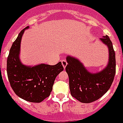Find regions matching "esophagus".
Masks as SVG:
<instances>
[{
  "label": "esophagus",
  "mask_w": 123,
  "mask_h": 123,
  "mask_svg": "<svg viewBox=\"0 0 123 123\" xmlns=\"http://www.w3.org/2000/svg\"><path fill=\"white\" fill-rule=\"evenodd\" d=\"M62 66L64 68H66V67L68 65V62H67V61L66 60H62Z\"/></svg>",
  "instance_id": "esophagus-1"
}]
</instances>
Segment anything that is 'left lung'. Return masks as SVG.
<instances>
[{
	"label": "left lung",
	"mask_w": 123,
	"mask_h": 123,
	"mask_svg": "<svg viewBox=\"0 0 123 123\" xmlns=\"http://www.w3.org/2000/svg\"><path fill=\"white\" fill-rule=\"evenodd\" d=\"M100 40L108 46L109 59L107 66L99 73L91 74L80 60L68 56L66 71L69 76L71 95L79 101L89 103L101 98L109 89L116 72L115 53L108 36Z\"/></svg>",
	"instance_id": "8db88e82"
}]
</instances>
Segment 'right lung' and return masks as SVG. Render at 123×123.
Listing matches in <instances>:
<instances>
[{"label": "right lung", "mask_w": 123, "mask_h": 123, "mask_svg": "<svg viewBox=\"0 0 123 123\" xmlns=\"http://www.w3.org/2000/svg\"><path fill=\"white\" fill-rule=\"evenodd\" d=\"M22 30L13 42L7 58L8 78L17 95L27 101L40 103L49 96L55 77L63 70L62 62L54 66L40 64L34 67L23 65L19 59Z\"/></svg>", "instance_id": "right-lung-1"}]
</instances>
